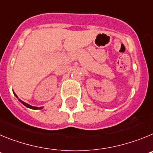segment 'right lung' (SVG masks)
I'll use <instances>...</instances> for the list:
<instances>
[{"label": "right lung", "mask_w": 153, "mask_h": 153, "mask_svg": "<svg viewBox=\"0 0 153 153\" xmlns=\"http://www.w3.org/2000/svg\"><path fill=\"white\" fill-rule=\"evenodd\" d=\"M14 95L16 96V97H17V96L16 95L15 93H14ZM19 101H20V102H21V103L22 104H24V106H27V107H28V108H30V109H42V107H36V106H30V105H29V104H27V103H26V102H23V101H21V100H19Z\"/></svg>", "instance_id": "add662e5"}]
</instances>
